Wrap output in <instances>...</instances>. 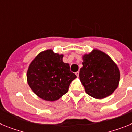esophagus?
Returning a JSON list of instances; mask_svg holds the SVG:
<instances>
[{
  "label": "esophagus",
  "mask_w": 132,
  "mask_h": 132,
  "mask_svg": "<svg viewBox=\"0 0 132 132\" xmlns=\"http://www.w3.org/2000/svg\"><path fill=\"white\" fill-rule=\"evenodd\" d=\"M75 74H76L77 77H79V71L76 72V73H75Z\"/></svg>",
  "instance_id": "esophagus-1"
}]
</instances>
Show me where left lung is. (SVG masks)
<instances>
[{
    "label": "left lung",
    "mask_w": 132,
    "mask_h": 132,
    "mask_svg": "<svg viewBox=\"0 0 132 132\" xmlns=\"http://www.w3.org/2000/svg\"><path fill=\"white\" fill-rule=\"evenodd\" d=\"M79 77L85 92L92 97L102 99L112 94L118 86L120 71L105 53L93 50L82 57Z\"/></svg>",
    "instance_id": "obj_1"
}]
</instances>
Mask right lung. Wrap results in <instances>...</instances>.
I'll use <instances>...</instances> for the list:
<instances>
[{
	"mask_svg": "<svg viewBox=\"0 0 132 132\" xmlns=\"http://www.w3.org/2000/svg\"><path fill=\"white\" fill-rule=\"evenodd\" d=\"M63 55L52 50L39 53L27 71V81L34 93L41 98L55 101L67 93L71 82L77 76L69 65L63 61Z\"/></svg>",
	"mask_w": 132,
	"mask_h": 132,
	"instance_id": "1",
	"label": "right lung"
}]
</instances>
